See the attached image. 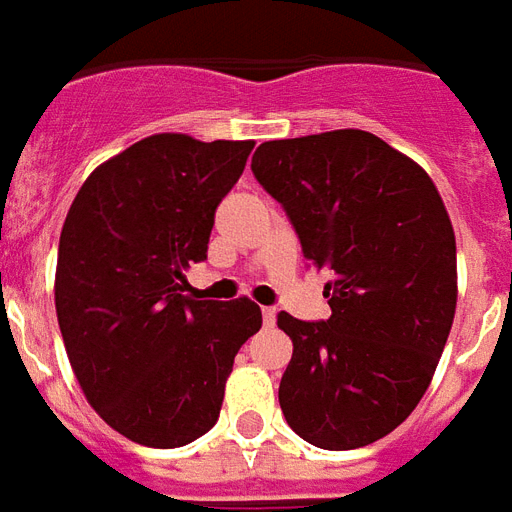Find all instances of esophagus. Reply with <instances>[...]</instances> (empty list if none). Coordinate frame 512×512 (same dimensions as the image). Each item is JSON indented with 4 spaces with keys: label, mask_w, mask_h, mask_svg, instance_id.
<instances>
[{
    "label": "esophagus",
    "mask_w": 512,
    "mask_h": 512,
    "mask_svg": "<svg viewBox=\"0 0 512 512\" xmlns=\"http://www.w3.org/2000/svg\"><path fill=\"white\" fill-rule=\"evenodd\" d=\"M261 317H264V325L272 327V325H275V320H277V312L272 309V306H264V309H261Z\"/></svg>",
    "instance_id": "1"
}]
</instances>
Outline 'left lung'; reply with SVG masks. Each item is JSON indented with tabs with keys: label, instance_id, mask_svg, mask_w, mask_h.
Masks as SVG:
<instances>
[{
	"label": "left lung",
	"instance_id": "1",
	"mask_svg": "<svg viewBox=\"0 0 512 512\" xmlns=\"http://www.w3.org/2000/svg\"><path fill=\"white\" fill-rule=\"evenodd\" d=\"M251 169L330 275L325 322L277 314L293 341L282 415L314 447H367L418 407L452 330L447 206L423 166L362 129L264 142Z\"/></svg>",
	"mask_w": 512,
	"mask_h": 512
}]
</instances>
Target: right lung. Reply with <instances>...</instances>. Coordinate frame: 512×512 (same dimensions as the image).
Wrapping results in <instances>:
<instances>
[{
  "mask_svg": "<svg viewBox=\"0 0 512 512\" xmlns=\"http://www.w3.org/2000/svg\"><path fill=\"white\" fill-rule=\"evenodd\" d=\"M253 140L145 137L76 192L57 248L55 309L94 412L142 447H185L219 418L235 354L261 327L251 298L195 301L216 206Z\"/></svg>",
  "mask_w": 512,
  "mask_h": 512,
  "instance_id": "right-lung-1",
  "label": "right lung"
}]
</instances>
